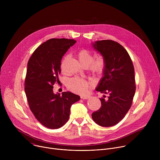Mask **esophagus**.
I'll return each instance as SVG.
<instances>
[{
	"instance_id": "34e87169",
	"label": "esophagus",
	"mask_w": 160,
	"mask_h": 160,
	"mask_svg": "<svg viewBox=\"0 0 160 160\" xmlns=\"http://www.w3.org/2000/svg\"><path fill=\"white\" fill-rule=\"evenodd\" d=\"M81 99H87L89 98V96H81Z\"/></svg>"
}]
</instances>
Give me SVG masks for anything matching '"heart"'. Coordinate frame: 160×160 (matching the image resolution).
<instances>
[{"instance_id":"b5f03b06","label":"heart","mask_w":160,"mask_h":160,"mask_svg":"<svg viewBox=\"0 0 160 160\" xmlns=\"http://www.w3.org/2000/svg\"><path fill=\"white\" fill-rule=\"evenodd\" d=\"M77 57L80 62L84 66H88L89 70L92 73L101 75L104 72L106 62L104 58L102 56H98L93 59V54L92 52L87 49H82L77 52ZM67 85L68 88L71 91L78 94L86 93L89 88L88 82L78 77L70 79L68 82Z\"/></svg>"}]
</instances>
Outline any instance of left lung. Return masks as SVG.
Segmentation results:
<instances>
[{
  "label": "left lung",
  "mask_w": 160,
  "mask_h": 160,
  "mask_svg": "<svg viewBox=\"0 0 160 160\" xmlns=\"http://www.w3.org/2000/svg\"><path fill=\"white\" fill-rule=\"evenodd\" d=\"M104 58L106 67L96 90L109 94L101 98V107L92 114L93 120L102 127H111L120 122L130 109L135 92L134 68L125 49L119 43L103 40L92 43Z\"/></svg>",
  "instance_id": "left-lung-1"
}]
</instances>
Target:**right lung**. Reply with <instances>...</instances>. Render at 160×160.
<instances>
[{"instance_id":"1","label":"right lung","mask_w":160,"mask_h":160,"mask_svg":"<svg viewBox=\"0 0 160 160\" xmlns=\"http://www.w3.org/2000/svg\"><path fill=\"white\" fill-rule=\"evenodd\" d=\"M75 43L73 39H49L35 49L28 62L25 91L30 109L41 124L51 129L68 122L72 105L80 99L70 92L54 94L52 89L59 82L61 59Z\"/></svg>"}]
</instances>
